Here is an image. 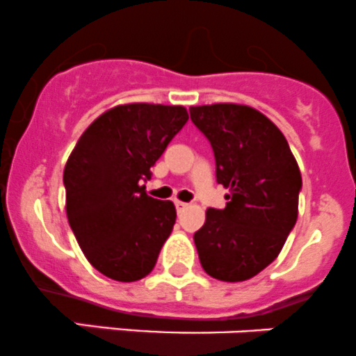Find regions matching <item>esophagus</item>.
Here are the masks:
<instances>
[{"label":"esophagus","instance_id":"34e87169","mask_svg":"<svg viewBox=\"0 0 356 356\" xmlns=\"http://www.w3.org/2000/svg\"><path fill=\"white\" fill-rule=\"evenodd\" d=\"M175 205H177V211L179 212V211H183V209H185L188 204L181 202V200H175Z\"/></svg>","mask_w":356,"mask_h":356}]
</instances>
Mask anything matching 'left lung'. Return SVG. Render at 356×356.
I'll use <instances>...</instances> for the list:
<instances>
[{"mask_svg":"<svg viewBox=\"0 0 356 356\" xmlns=\"http://www.w3.org/2000/svg\"><path fill=\"white\" fill-rule=\"evenodd\" d=\"M190 118L207 137L225 209H207L193 234L209 276L238 283L257 276L280 255L298 218L302 175L286 138L250 106H192Z\"/></svg>","mask_w":356,"mask_h":356,"instance_id":"obj_1","label":"left lung"}]
</instances>
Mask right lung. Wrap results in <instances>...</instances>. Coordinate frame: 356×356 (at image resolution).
<instances>
[{
  "mask_svg": "<svg viewBox=\"0 0 356 356\" xmlns=\"http://www.w3.org/2000/svg\"><path fill=\"white\" fill-rule=\"evenodd\" d=\"M186 120L183 106H116L89 124L70 154V228L87 260L111 280L147 276L173 232L175 204L149 197L144 181Z\"/></svg>",
  "mask_w": 356,
  "mask_h": 356,
  "instance_id": "1",
  "label": "right lung"
}]
</instances>
